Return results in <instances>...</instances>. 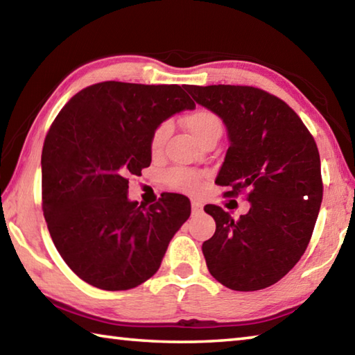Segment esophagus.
Masks as SVG:
<instances>
[{
    "mask_svg": "<svg viewBox=\"0 0 355 355\" xmlns=\"http://www.w3.org/2000/svg\"><path fill=\"white\" fill-rule=\"evenodd\" d=\"M191 207H192V213H200L202 211V203L200 202L192 200L191 202Z\"/></svg>",
    "mask_w": 355,
    "mask_h": 355,
    "instance_id": "esophagus-1",
    "label": "esophagus"
}]
</instances>
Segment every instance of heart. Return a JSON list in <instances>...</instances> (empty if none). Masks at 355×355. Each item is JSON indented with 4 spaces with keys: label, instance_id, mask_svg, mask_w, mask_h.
<instances>
[{
    "label": "heart",
    "instance_id": "b5f03b06",
    "mask_svg": "<svg viewBox=\"0 0 355 355\" xmlns=\"http://www.w3.org/2000/svg\"><path fill=\"white\" fill-rule=\"evenodd\" d=\"M184 125L200 146L208 141L218 142L222 131H224L220 117L209 110L192 111L184 117ZM171 122H163L155 128L152 137H150V152H152L153 156L163 153L167 137L171 136ZM166 183L175 191L196 194L202 186V177L200 173L184 169V167H173V169L166 173Z\"/></svg>",
    "mask_w": 355,
    "mask_h": 355
}]
</instances>
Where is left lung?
Returning a JSON list of instances; mask_svg holds the SVG:
<instances>
[{"label": "left lung", "mask_w": 355, "mask_h": 355, "mask_svg": "<svg viewBox=\"0 0 355 355\" xmlns=\"http://www.w3.org/2000/svg\"><path fill=\"white\" fill-rule=\"evenodd\" d=\"M224 120L230 147L216 184L225 197L245 192L238 219L218 205L205 211L214 235L202 244L209 274L235 291L268 288L291 271L310 243L322 200L316 142L284 100L252 86H186Z\"/></svg>", "instance_id": "1"}]
</instances>
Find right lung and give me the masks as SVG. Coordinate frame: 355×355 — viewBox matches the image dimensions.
I'll return each mask as SVG.
<instances>
[{"mask_svg": "<svg viewBox=\"0 0 355 355\" xmlns=\"http://www.w3.org/2000/svg\"><path fill=\"white\" fill-rule=\"evenodd\" d=\"M196 103L177 84H92L69 100L42 148V208L53 243L81 280L131 290L158 271L172 236L188 220L182 194L150 207L128 200V178L152 163L161 122Z\"/></svg>", "mask_w": 355, "mask_h": 355, "instance_id": "obj_1", "label": "right lung"}]
</instances>
